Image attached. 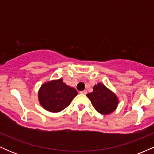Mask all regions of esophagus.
<instances>
[{"label":"esophagus","mask_w":154,"mask_h":154,"mask_svg":"<svg viewBox=\"0 0 154 154\" xmlns=\"http://www.w3.org/2000/svg\"><path fill=\"white\" fill-rule=\"evenodd\" d=\"M79 93H81V94H84V95H86L88 93V91H80Z\"/></svg>","instance_id":"1"}]
</instances>
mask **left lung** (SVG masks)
<instances>
[{
  "instance_id": "left-lung-1",
  "label": "left lung",
  "mask_w": 154,
  "mask_h": 154,
  "mask_svg": "<svg viewBox=\"0 0 154 154\" xmlns=\"http://www.w3.org/2000/svg\"><path fill=\"white\" fill-rule=\"evenodd\" d=\"M93 107L101 114H110L117 106L118 99L111 91L101 83L93 87V91L87 94Z\"/></svg>"
}]
</instances>
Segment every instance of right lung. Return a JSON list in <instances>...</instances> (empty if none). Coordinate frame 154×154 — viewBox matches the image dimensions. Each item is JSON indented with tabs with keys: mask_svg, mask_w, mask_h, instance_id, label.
<instances>
[{
	"mask_svg": "<svg viewBox=\"0 0 154 154\" xmlns=\"http://www.w3.org/2000/svg\"><path fill=\"white\" fill-rule=\"evenodd\" d=\"M77 95L75 88L66 85L60 79L43 85L38 97L44 109L51 112H59L68 106Z\"/></svg>",
	"mask_w": 154,
	"mask_h": 154,
	"instance_id": "1",
	"label": "right lung"
}]
</instances>
